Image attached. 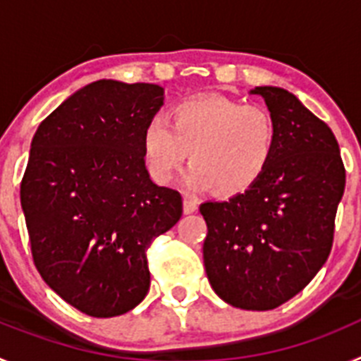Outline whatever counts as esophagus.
I'll list each match as a JSON object with an SVG mask.
<instances>
[{"label": "esophagus", "instance_id": "obj_1", "mask_svg": "<svg viewBox=\"0 0 361 361\" xmlns=\"http://www.w3.org/2000/svg\"><path fill=\"white\" fill-rule=\"evenodd\" d=\"M197 208H199V204H197L195 199H191V197H184V213L190 215V213H195Z\"/></svg>", "mask_w": 361, "mask_h": 361}]
</instances>
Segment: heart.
<instances>
[{"label":"heart","mask_w":361,"mask_h":361,"mask_svg":"<svg viewBox=\"0 0 361 361\" xmlns=\"http://www.w3.org/2000/svg\"><path fill=\"white\" fill-rule=\"evenodd\" d=\"M142 157L149 177L170 184L190 152L186 180L195 190L213 188L233 197L250 190L267 170L276 146L269 110L229 97H199L170 110V124L152 117L142 128Z\"/></svg>","instance_id":"obj_1"}]
</instances>
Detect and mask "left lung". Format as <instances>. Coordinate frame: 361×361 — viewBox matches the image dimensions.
Here are the masks:
<instances>
[{
    "mask_svg": "<svg viewBox=\"0 0 361 361\" xmlns=\"http://www.w3.org/2000/svg\"><path fill=\"white\" fill-rule=\"evenodd\" d=\"M251 94L275 119V153L250 190L200 204L208 224L202 253L226 304L269 311L298 295L329 257L345 168L334 133L296 95L279 86Z\"/></svg>",
    "mask_w": 361,
    "mask_h": 361,
    "instance_id": "1",
    "label": "left lung"
}]
</instances>
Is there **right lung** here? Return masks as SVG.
<instances>
[{"label": "right lung", "instance_id": "add662e5", "mask_svg": "<svg viewBox=\"0 0 361 361\" xmlns=\"http://www.w3.org/2000/svg\"><path fill=\"white\" fill-rule=\"evenodd\" d=\"M164 103L149 82L101 79L39 124L21 208L41 279L88 317L132 311L149 289L146 250L183 215V197L149 178L142 128Z\"/></svg>", "mask_w": 361, "mask_h": 361}]
</instances>
